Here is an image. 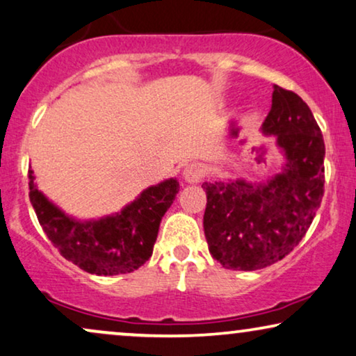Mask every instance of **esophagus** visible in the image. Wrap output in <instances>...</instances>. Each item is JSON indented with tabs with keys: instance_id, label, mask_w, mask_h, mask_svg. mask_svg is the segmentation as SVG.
<instances>
[{
	"instance_id": "esophagus-1",
	"label": "esophagus",
	"mask_w": 356,
	"mask_h": 356,
	"mask_svg": "<svg viewBox=\"0 0 356 356\" xmlns=\"http://www.w3.org/2000/svg\"><path fill=\"white\" fill-rule=\"evenodd\" d=\"M182 177H184V181L188 182V184H197V182H200L202 177H203V169H202V165L197 164V163H187V164H184Z\"/></svg>"
}]
</instances>
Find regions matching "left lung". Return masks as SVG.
I'll use <instances>...</instances> for the list:
<instances>
[{"instance_id": "1", "label": "left lung", "mask_w": 356, "mask_h": 356, "mask_svg": "<svg viewBox=\"0 0 356 356\" xmlns=\"http://www.w3.org/2000/svg\"><path fill=\"white\" fill-rule=\"evenodd\" d=\"M262 134L277 136L282 170L265 181L203 182L208 249L225 268H265L305 238L324 195L325 146L319 125L298 94L275 84Z\"/></svg>"}]
</instances>
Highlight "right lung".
I'll use <instances>...</instances> for the list:
<instances>
[{"instance_id":"add662e5","label":"right lung","mask_w":356,"mask_h":356,"mask_svg":"<svg viewBox=\"0 0 356 356\" xmlns=\"http://www.w3.org/2000/svg\"><path fill=\"white\" fill-rule=\"evenodd\" d=\"M29 169V198L47 238L66 260L94 275H120L138 270L153 254L161 220L179 192L175 177L145 188L120 211L78 220L49 200Z\"/></svg>"}]
</instances>
